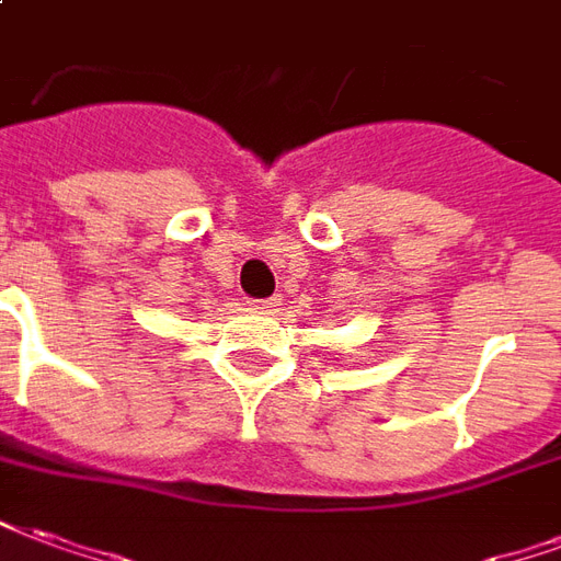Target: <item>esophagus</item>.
I'll return each instance as SVG.
<instances>
[{
  "label": "esophagus",
  "instance_id": "obj_1",
  "mask_svg": "<svg viewBox=\"0 0 561 561\" xmlns=\"http://www.w3.org/2000/svg\"><path fill=\"white\" fill-rule=\"evenodd\" d=\"M279 306L276 297H270V300H249V309H255V312H273Z\"/></svg>",
  "mask_w": 561,
  "mask_h": 561
}]
</instances>
